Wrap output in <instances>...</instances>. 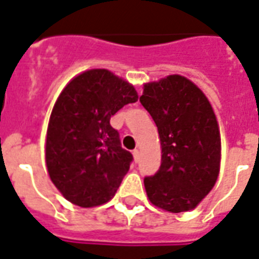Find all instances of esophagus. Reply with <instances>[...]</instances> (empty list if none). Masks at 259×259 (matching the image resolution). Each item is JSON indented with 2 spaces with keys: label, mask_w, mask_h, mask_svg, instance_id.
Here are the masks:
<instances>
[{
  "label": "esophagus",
  "mask_w": 259,
  "mask_h": 259,
  "mask_svg": "<svg viewBox=\"0 0 259 259\" xmlns=\"http://www.w3.org/2000/svg\"><path fill=\"white\" fill-rule=\"evenodd\" d=\"M133 157H134V161L137 163L138 159H140V152H138V149H134L133 151Z\"/></svg>",
  "instance_id": "1"
}]
</instances>
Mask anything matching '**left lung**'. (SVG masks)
<instances>
[{"mask_svg":"<svg viewBox=\"0 0 259 259\" xmlns=\"http://www.w3.org/2000/svg\"><path fill=\"white\" fill-rule=\"evenodd\" d=\"M140 102L155 121L161 144L160 168L144 179L148 198L167 212L194 209L220 171L222 141L212 106L179 74L145 84Z\"/></svg>","mask_w":259,"mask_h":259,"instance_id":"obj_1","label":"left lung"}]
</instances>
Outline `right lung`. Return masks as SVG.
Listing matches in <instances>:
<instances>
[{
	"label": "right lung",
	"mask_w": 259,
	"mask_h": 259,
	"mask_svg": "<svg viewBox=\"0 0 259 259\" xmlns=\"http://www.w3.org/2000/svg\"><path fill=\"white\" fill-rule=\"evenodd\" d=\"M137 100L134 87L106 69L78 74L61 92L47 127L46 164L72 204L92 208L115 195L133 156L110 119Z\"/></svg>",
	"instance_id": "1"
}]
</instances>
